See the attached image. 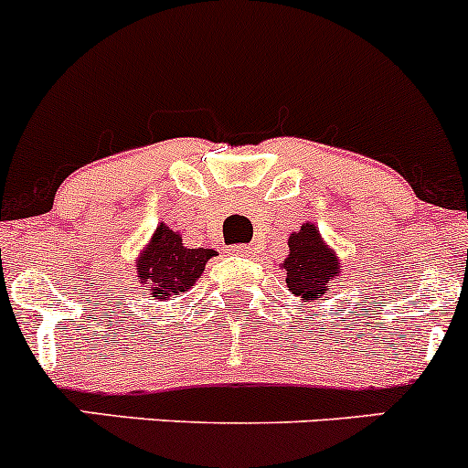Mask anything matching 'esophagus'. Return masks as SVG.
Masks as SVG:
<instances>
[{"label": "esophagus", "instance_id": "obj_1", "mask_svg": "<svg viewBox=\"0 0 468 468\" xmlns=\"http://www.w3.org/2000/svg\"><path fill=\"white\" fill-rule=\"evenodd\" d=\"M233 253L235 256H253V247H249V244H235L233 247Z\"/></svg>", "mask_w": 468, "mask_h": 468}]
</instances>
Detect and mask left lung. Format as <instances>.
<instances>
[{
	"label": "left lung",
	"mask_w": 468,
	"mask_h": 468,
	"mask_svg": "<svg viewBox=\"0 0 468 468\" xmlns=\"http://www.w3.org/2000/svg\"><path fill=\"white\" fill-rule=\"evenodd\" d=\"M287 271V287L301 301L324 299L328 282L339 273L337 258L325 247L317 226L303 224L290 235V256L282 262Z\"/></svg>",
	"instance_id": "obj_1"
}]
</instances>
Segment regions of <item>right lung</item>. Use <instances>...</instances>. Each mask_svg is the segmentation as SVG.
Instances as JSON below:
<instances>
[{
  "label": "right lung",
  "instance_id": "add662e5",
  "mask_svg": "<svg viewBox=\"0 0 468 468\" xmlns=\"http://www.w3.org/2000/svg\"><path fill=\"white\" fill-rule=\"evenodd\" d=\"M212 256H215L212 249L183 247L181 235L160 224L138 261L140 282L151 287L155 299H169L178 292L190 290Z\"/></svg>",
  "mask_w": 468,
  "mask_h": 468
}]
</instances>
